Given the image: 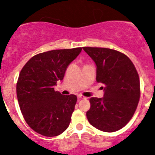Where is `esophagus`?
<instances>
[{
	"label": "esophagus",
	"mask_w": 155,
	"mask_h": 155,
	"mask_svg": "<svg viewBox=\"0 0 155 155\" xmlns=\"http://www.w3.org/2000/svg\"><path fill=\"white\" fill-rule=\"evenodd\" d=\"M78 98H80V99H85L86 97L84 96V95H78Z\"/></svg>",
	"instance_id": "esophagus-1"
}]
</instances>
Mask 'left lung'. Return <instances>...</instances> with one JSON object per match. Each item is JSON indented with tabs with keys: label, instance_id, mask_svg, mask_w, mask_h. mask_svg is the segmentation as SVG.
I'll return each instance as SVG.
<instances>
[{
	"label": "left lung",
	"instance_id": "1",
	"mask_svg": "<svg viewBox=\"0 0 155 155\" xmlns=\"http://www.w3.org/2000/svg\"><path fill=\"white\" fill-rule=\"evenodd\" d=\"M96 65V81L105 85L101 98L89 99V122L104 132L120 130L134 114L140 97V78L131 60L118 51L84 47Z\"/></svg>",
	"mask_w": 155,
	"mask_h": 155
}]
</instances>
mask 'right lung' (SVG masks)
<instances>
[{
  "label": "right lung",
  "mask_w": 155,
  "mask_h": 155,
  "mask_svg": "<svg viewBox=\"0 0 155 155\" xmlns=\"http://www.w3.org/2000/svg\"><path fill=\"white\" fill-rule=\"evenodd\" d=\"M82 48L60 49L33 56L24 66L16 85L21 111L28 125L39 134L56 137L66 130L77 102L75 95L54 90L68 65Z\"/></svg>",
  "instance_id": "add662e5"
}]
</instances>
